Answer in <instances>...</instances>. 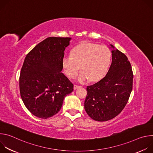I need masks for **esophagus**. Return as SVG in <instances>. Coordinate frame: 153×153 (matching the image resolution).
Here are the masks:
<instances>
[{
    "mask_svg": "<svg viewBox=\"0 0 153 153\" xmlns=\"http://www.w3.org/2000/svg\"><path fill=\"white\" fill-rule=\"evenodd\" d=\"M80 86H78V85H74V90H76V89H77V88H80Z\"/></svg>",
    "mask_w": 153,
    "mask_h": 153,
    "instance_id": "34e87169",
    "label": "esophagus"
}]
</instances>
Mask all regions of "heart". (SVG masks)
<instances>
[{
  "label": "heart",
  "mask_w": 153,
  "mask_h": 153,
  "mask_svg": "<svg viewBox=\"0 0 153 153\" xmlns=\"http://www.w3.org/2000/svg\"><path fill=\"white\" fill-rule=\"evenodd\" d=\"M111 60V51L105 46L93 43H85L76 47L71 55L65 54L62 65L65 73L70 78H74L80 66V73L77 77L78 82L83 83L89 79L96 81L106 72Z\"/></svg>",
  "instance_id": "obj_1"
}]
</instances>
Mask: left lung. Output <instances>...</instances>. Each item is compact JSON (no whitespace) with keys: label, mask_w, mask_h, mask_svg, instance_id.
Returning <instances> with one entry per match:
<instances>
[{"label":"left lung","mask_w":153,"mask_h":153,"mask_svg":"<svg viewBox=\"0 0 153 153\" xmlns=\"http://www.w3.org/2000/svg\"><path fill=\"white\" fill-rule=\"evenodd\" d=\"M112 62L106 75L86 87L84 107L88 115L100 122L111 120L124 108L133 89V74L127 57L110 44Z\"/></svg>","instance_id":"obj_1"}]
</instances>
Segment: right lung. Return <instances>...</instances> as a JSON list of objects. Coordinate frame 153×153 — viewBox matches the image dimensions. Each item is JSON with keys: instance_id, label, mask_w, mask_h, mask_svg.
Masks as SVG:
<instances>
[{"instance_id": "right-lung-1", "label": "right lung", "mask_w": 153, "mask_h": 153, "mask_svg": "<svg viewBox=\"0 0 153 153\" xmlns=\"http://www.w3.org/2000/svg\"><path fill=\"white\" fill-rule=\"evenodd\" d=\"M71 37H48L27 55L20 71V96L35 116L47 119L61 109L73 84L61 73L64 51Z\"/></svg>"}]
</instances>
